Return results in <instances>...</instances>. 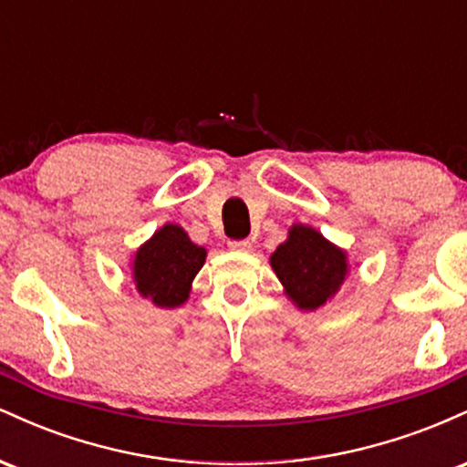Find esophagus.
Segmentation results:
<instances>
[{
    "label": "esophagus",
    "mask_w": 467,
    "mask_h": 467,
    "mask_svg": "<svg viewBox=\"0 0 467 467\" xmlns=\"http://www.w3.org/2000/svg\"><path fill=\"white\" fill-rule=\"evenodd\" d=\"M230 250L234 252H250L252 250V244L248 239H241V241H230Z\"/></svg>",
    "instance_id": "1"
}]
</instances>
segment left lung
<instances>
[{
  "label": "left lung",
  "mask_w": 467,
  "mask_h": 467,
  "mask_svg": "<svg viewBox=\"0 0 467 467\" xmlns=\"http://www.w3.org/2000/svg\"><path fill=\"white\" fill-rule=\"evenodd\" d=\"M283 292L301 312L325 307L349 276L347 250L307 223H292L287 239L270 254Z\"/></svg>",
  "instance_id": "8db88e82"
}]
</instances>
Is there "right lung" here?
Masks as SVG:
<instances>
[{
    "label": "right lung",
    "instance_id": "add662e5",
    "mask_svg": "<svg viewBox=\"0 0 467 467\" xmlns=\"http://www.w3.org/2000/svg\"><path fill=\"white\" fill-rule=\"evenodd\" d=\"M206 264V248L191 241L180 223L166 222L133 250L130 270L136 292L160 309L182 307Z\"/></svg>",
    "mask_w": 467,
    "mask_h": 467
}]
</instances>
